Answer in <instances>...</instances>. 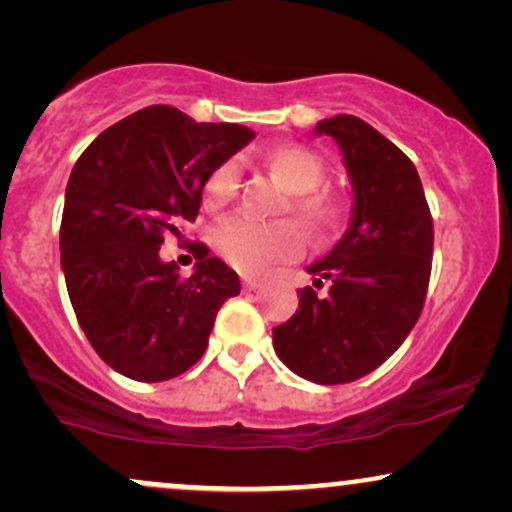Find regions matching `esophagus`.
Segmentation results:
<instances>
[{"label":"esophagus","instance_id":"esophagus-1","mask_svg":"<svg viewBox=\"0 0 512 512\" xmlns=\"http://www.w3.org/2000/svg\"><path fill=\"white\" fill-rule=\"evenodd\" d=\"M260 286H262V279H255V276H245L243 279L245 291H255V289H260Z\"/></svg>","mask_w":512,"mask_h":512}]
</instances>
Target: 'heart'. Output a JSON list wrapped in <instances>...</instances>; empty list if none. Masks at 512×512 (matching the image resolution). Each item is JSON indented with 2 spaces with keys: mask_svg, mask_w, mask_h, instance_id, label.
<instances>
[{
  "mask_svg": "<svg viewBox=\"0 0 512 512\" xmlns=\"http://www.w3.org/2000/svg\"><path fill=\"white\" fill-rule=\"evenodd\" d=\"M269 168L286 190L293 192L291 207L317 231L337 226L344 216V202L330 190H320L325 161L303 144H286L272 151ZM240 187V161L228 158L204 178V207L219 211L231 204ZM216 250L231 267L243 274H267L276 264L293 262L303 255L305 236L293 221L260 223L248 216L223 221L214 236Z\"/></svg>",
  "mask_w": 512,
  "mask_h": 512,
  "instance_id": "obj_1",
  "label": "heart"
}]
</instances>
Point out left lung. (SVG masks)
Masks as SVG:
<instances>
[{
  "instance_id": "8db88e82",
  "label": "left lung",
  "mask_w": 512,
  "mask_h": 512,
  "mask_svg": "<svg viewBox=\"0 0 512 512\" xmlns=\"http://www.w3.org/2000/svg\"><path fill=\"white\" fill-rule=\"evenodd\" d=\"M317 132L342 146L354 182V221L298 289V310L274 327V351L317 385L354 383L383 366L424 310L433 262V219L414 163L354 115ZM326 291L322 292L321 289Z\"/></svg>"
}]
</instances>
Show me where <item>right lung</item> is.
<instances>
[{
	"label": "right lung",
	"mask_w": 512,
	"mask_h": 512,
	"mask_svg": "<svg viewBox=\"0 0 512 512\" xmlns=\"http://www.w3.org/2000/svg\"><path fill=\"white\" fill-rule=\"evenodd\" d=\"M243 125L195 122L149 105L98 134L67 182L60 252L69 301L96 354L139 383L190 370L238 274L195 240L197 269L161 262L163 236L195 223L204 178L243 149Z\"/></svg>",
	"instance_id": "right-lung-1"
}]
</instances>
